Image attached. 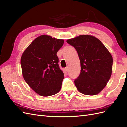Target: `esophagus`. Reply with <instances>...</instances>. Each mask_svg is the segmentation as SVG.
Here are the masks:
<instances>
[{"instance_id":"1","label":"esophagus","mask_w":127,"mask_h":127,"mask_svg":"<svg viewBox=\"0 0 127 127\" xmlns=\"http://www.w3.org/2000/svg\"><path fill=\"white\" fill-rule=\"evenodd\" d=\"M65 71H66V72H68V70H69V68H68V66H66V68H65Z\"/></svg>"}]
</instances>
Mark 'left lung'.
Here are the masks:
<instances>
[{
	"instance_id": "left-lung-1",
	"label": "left lung",
	"mask_w": 127,
	"mask_h": 127,
	"mask_svg": "<svg viewBox=\"0 0 127 127\" xmlns=\"http://www.w3.org/2000/svg\"><path fill=\"white\" fill-rule=\"evenodd\" d=\"M77 52L81 72L75 85L81 93L94 95L103 90L112 74L113 59L104 44L91 35H80L66 41Z\"/></svg>"
}]
</instances>
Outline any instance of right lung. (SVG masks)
Here are the masks:
<instances>
[{
	"label": "right lung",
	"instance_id": "obj_1",
	"mask_svg": "<svg viewBox=\"0 0 127 127\" xmlns=\"http://www.w3.org/2000/svg\"><path fill=\"white\" fill-rule=\"evenodd\" d=\"M64 40L41 35L24 51L21 59L22 75L32 90L42 96L54 95L60 91L64 79L57 52Z\"/></svg>",
	"mask_w": 127,
	"mask_h": 127
}]
</instances>
